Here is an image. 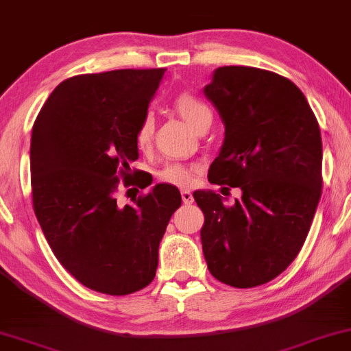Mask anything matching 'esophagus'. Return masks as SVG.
I'll return each instance as SVG.
<instances>
[{
	"label": "esophagus",
	"mask_w": 351,
	"mask_h": 351,
	"mask_svg": "<svg viewBox=\"0 0 351 351\" xmlns=\"http://www.w3.org/2000/svg\"><path fill=\"white\" fill-rule=\"evenodd\" d=\"M181 199H183L184 204H193L194 202L193 193H191V191H181Z\"/></svg>",
	"instance_id": "esophagus-1"
}]
</instances>
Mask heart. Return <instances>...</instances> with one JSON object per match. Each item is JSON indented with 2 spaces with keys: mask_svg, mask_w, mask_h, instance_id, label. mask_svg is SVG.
Listing matches in <instances>:
<instances>
[{
  "mask_svg": "<svg viewBox=\"0 0 351 351\" xmlns=\"http://www.w3.org/2000/svg\"><path fill=\"white\" fill-rule=\"evenodd\" d=\"M173 109H175L176 114H178L186 123L191 125L195 132L202 127L205 121L212 120V110L208 109V106L204 104V102L197 99L195 96L186 95V93L176 97ZM154 128H156V123H154L152 115L144 117L136 132V144L139 149H146L149 144H151L154 136ZM193 175L194 168L180 165V163H171V165H167L160 171V180L170 184L188 186L191 183V180H193Z\"/></svg>",
  "mask_w": 351,
  "mask_h": 351,
  "instance_id": "1",
  "label": "heart"
}]
</instances>
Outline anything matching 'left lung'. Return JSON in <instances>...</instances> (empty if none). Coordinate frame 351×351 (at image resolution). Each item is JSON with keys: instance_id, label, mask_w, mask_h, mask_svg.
I'll use <instances>...</instances> for the list:
<instances>
[{"instance_id": "left-lung-1", "label": "left lung", "mask_w": 351, "mask_h": 351, "mask_svg": "<svg viewBox=\"0 0 351 351\" xmlns=\"http://www.w3.org/2000/svg\"><path fill=\"white\" fill-rule=\"evenodd\" d=\"M204 95L224 125L208 181L242 191L231 207L210 189L193 194L205 261L228 286H261L295 260L310 231L322 184L319 125L303 93L268 70L218 67Z\"/></svg>"}]
</instances>
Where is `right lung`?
I'll use <instances>...</instances> for the list:
<instances>
[{
    "mask_svg": "<svg viewBox=\"0 0 351 351\" xmlns=\"http://www.w3.org/2000/svg\"><path fill=\"white\" fill-rule=\"evenodd\" d=\"M163 73L121 69L67 78L32 130V194L46 241L78 282L107 295L152 282L158 245L181 205L178 188L163 183L133 205L120 207L114 195L119 176L133 184L136 132Z\"/></svg>",
    "mask_w": 351,
    "mask_h": 351,
    "instance_id": "right-lung-1",
    "label": "right lung"
}]
</instances>
